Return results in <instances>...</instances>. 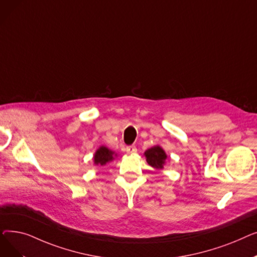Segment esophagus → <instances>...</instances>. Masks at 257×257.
<instances>
[{"instance_id":"1","label":"esophagus","mask_w":257,"mask_h":257,"mask_svg":"<svg viewBox=\"0 0 257 257\" xmlns=\"http://www.w3.org/2000/svg\"><path fill=\"white\" fill-rule=\"evenodd\" d=\"M125 151L127 152V154H134V153H137L138 149L134 146H129V147L126 148Z\"/></svg>"}]
</instances>
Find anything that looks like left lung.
Wrapping results in <instances>:
<instances>
[{"instance_id":"1","label":"left lung","mask_w":257,"mask_h":257,"mask_svg":"<svg viewBox=\"0 0 257 257\" xmlns=\"http://www.w3.org/2000/svg\"><path fill=\"white\" fill-rule=\"evenodd\" d=\"M144 155L146 157L147 163L156 170L164 169L169 159L166 151L164 150V148L160 147L159 145L153 146L150 148V149L146 150Z\"/></svg>"}]
</instances>
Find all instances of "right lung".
Returning a JSON list of instances; mask_svg holds the SVG:
<instances>
[{"label": "right lung", "instance_id": "obj_1", "mask_svg": "<svg viewBox=\"0 0 257 257\" xmlns=\"http://www.w3.org/2000/svg\"><path fill=\"white\" fill-rule=\"evenodd\" d=\"M116 157L117 154L114 151L102 145L98 148L96 152H94L92 161L94 166H105L108 163H111V161L114 160Z\"/></svg>", "mask_w": 257, "mask_h": 257}]
</instances>
